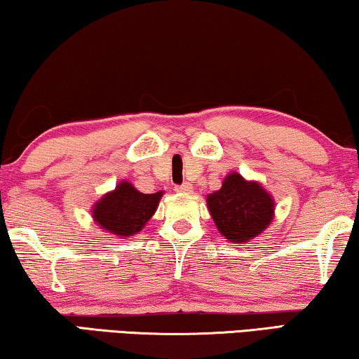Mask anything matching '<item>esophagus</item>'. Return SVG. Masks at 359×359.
<instances>
[{"mask_svg": "<svg viewBox=\"0 0 359 359\" xmlns=\"http://www.w3.org/2000/svg\"><path fill=\"white\" fill-rule=\"evenodd\" d=\"M175 191H179V194H190L191 191V184H182V185H177L175 187Z\"/></svg>", "mask_w": 359, "mask_h": 359, "instance_id": "1", "label": "esophagus"}]
</instances>
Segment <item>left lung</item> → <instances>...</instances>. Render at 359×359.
Returning <instances> with one entry per match:
<instances>
[{
    "instance_id": "obj_1",
    "label": "left lung",
    "mask_w": 359,
    "mask_h": 359,
    "mask_svg": "<svg viewBox=\"0 0 359 359\" xmlns=\"http://www.w3.org/2000/svg\"><path fill=\"white\" fill-rule=\"evenodd\" d=\"M210 215L221 236L245 244L269 228L275 216V201L259 182L231 172L219 190L206 196Z\"/></svg>"
}]
</instances>
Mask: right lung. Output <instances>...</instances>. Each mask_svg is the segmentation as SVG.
<instances>
[{
    "label": "right lung",
    "mask_w": 359,
    "mask_h": 359,
    "mask_svg": "<svg viewBox=\"0 0 359 359\" xmlns=\"http://www.w3.org/2000/svg\"><path fill=\"white\" fill-rule=\"evenodd\" d=\"M161 196L163 191L141 194L130 182L123 180L93 206V218L100 228L114 236L138 234L154 215Z\"/></svg>",
    "instance_id": "obj_1"
}]
</instances>
